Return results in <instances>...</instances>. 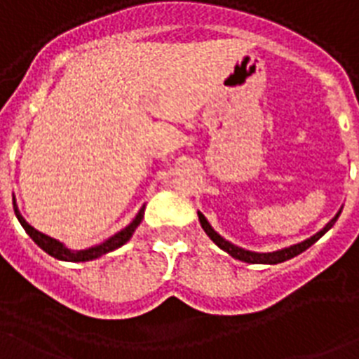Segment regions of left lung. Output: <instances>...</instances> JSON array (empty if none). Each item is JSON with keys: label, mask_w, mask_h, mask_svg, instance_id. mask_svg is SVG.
I'll return each instance as SVG.
<instances>
[{"label": "left lung", "mask_w": 359, "mask_h": 359, "mask_svg": "<svg viewBox=\"0 0 359 359\" xmlns=\"http://www.w3.org/2000/svg\"><path fill=\"white\" fill-rule=\"evenodd\" d=\"M339 213L341 212H338V215L334 217L332 221L328 222L323 230L318 231V233L310 237V239L303 241V243H299V245L290 246V248H283V250H279V252H272V254H257V252H250V250H243V248H239V246L231 245V243H228V241L222 239V237L219 236L215 230H213L212 226H210V222L206 221V217H204L201 212H198V221H201V226H203V230L208 233V237H210V239H212L213 243L219 246V248L224 250V252H228V254H230L233 259H239V261H245V263H250V264H277V263H283V261H288V259H292V257H296V255H299L301 252H305L306 248H310V246L314 245L316 241L321 239V237H323L325 233L330 230V228H332L334 222L338 221Z\"/></svg>", "instance_id": "left-lung-1"}]
</instances>
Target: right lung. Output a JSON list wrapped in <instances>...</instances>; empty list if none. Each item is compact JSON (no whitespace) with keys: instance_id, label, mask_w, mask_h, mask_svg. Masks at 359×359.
I'll return each mask as SVG.
<instances>
[{"instance_id":"obj_1","label":"right lung","mask_w":359,"mask_h":359,"mask_svg":"<svg viewBox=\"0 0 359 359\" xmlns=\"http://www.w3.org/2000/svg\"><path fill=\"white\" fill-rule=\"evenodd\" d=\"M14 213H16L18 221L21 222V226L25 228V231L29 233V237H31L32 241H34L36 245L40 246L43 252H47L49 255H53V257L60 259V261H71V263H80V261H93V259L100 257V255L107 254V252H113V250L120 248L122 245H126L129 239H131V236H133V231L137 230V226L142 222V217H144V208L138 212V215L135 217L133 222L128 226V228H123L122 231H118L116 236H113L111 239H107L105 243H102V245L98 246H93V248H87V250H80V252H71L69 248H65V246L62 245V243H58L56 239H53V237L45 236V233H41V231L34 230L29 222L21 217V213L18 212V206L16 203H14Z\"/></svg>"}]
</instances>
